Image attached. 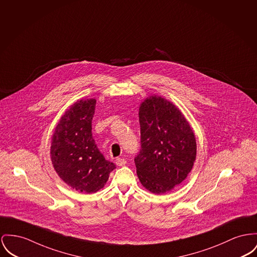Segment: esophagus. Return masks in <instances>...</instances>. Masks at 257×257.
Instances as JSON below:
<instances>
[{
	"label": "esophagus",
	"mask_w": 257,
	"mask_h": 257,
	"mask_svg": "<svg viewBox=\"0 0 257 257\" xmlns=\"http://www.w3.org/2000/svg\"><path fill=\"white\" fill-rule=\"evenodd\" d=\"M126 164V160L123 159V158H117L116 159V165L119 166V167H122Z\"/></svg>",
	"instance_id": "esophagus-1"
}]
</instances>
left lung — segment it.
<instances>
[{"label":"left lung","mask_w":257,"mask_h":257,"mask_svg":"<svg viewBox=\"0 0 257 257\" xmlns=\"http://www.w3.org/2000/svg\"><path fill=\"white\" fill-rule=\"evenodd\" d=\"M141 149L135 163L143 187L165 194L185 180L197 154L196 137L181 111L158 95L139 107Z\"/></svg>","instance_id":"obj_1"}]
</instances>
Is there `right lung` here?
I'll return each instance as SVG.
<instances>
[{
  "mask_svg": "<svg viewBox=\"0 0 257 257\" xmlns=\"http://www.w3.org/2000/svg\"><path fill=\"white\" fill-rule=\"evenodd\" d=\"M96 100L81 99L70 106L52 135L51 158L59 177L78 192L95 193L116 166L105 160L91 134Z\"/></svg>",
  "mask_w": 257,
  "mask_h": 257,
  "instance_id": "1",
  "label": "right lung"
}]
</instances>
